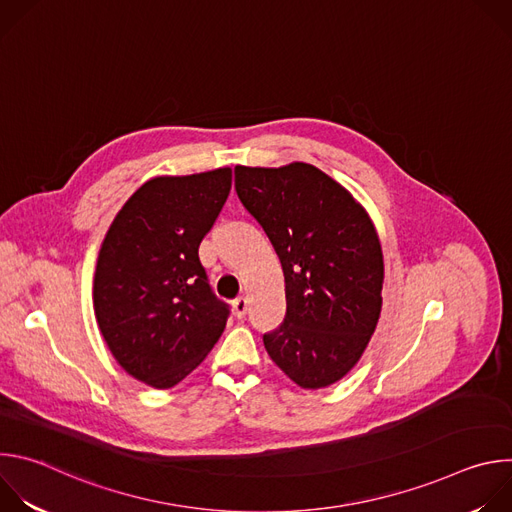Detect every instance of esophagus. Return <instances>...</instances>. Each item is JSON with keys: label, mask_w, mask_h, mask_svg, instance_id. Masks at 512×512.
Segmentation results:
<instances>
[{"label": "esophagus", "mask_w": 512, "mask_h": 512, "mask_svg": "<svg viewBox=\"0 0 512 512\" xmlns=\"http://www.w3.org/2000/svg\"><path fill=\"white\" fill-rule=\"evenodd\" d=\"M233 312H235L237 318H243L247 314V300L245 298H237L233 302Z\"/></svg>", "instance_id": "obj_1"}]
</instances>
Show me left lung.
I'll list each match as a JSON object with an SVG mask.
<instances>
[{
  "label": "left lung",
  "mask_w": 512,
  "mask_h": 512,
  "mask_svg": "<svg viewBox=\"0 0 512 512\" xmlns=\"http://www.w3.org/2000/svg\"><path fill=\"white\" fill-rule=\"evenodd\" d=\"M235 190L269 237L285 279V318L263 344L302 389L346 377L379 324L385 263L364 206L312 164L235 168Z\"/></svg>",
  "instance_id": "1"
}]
</instances>
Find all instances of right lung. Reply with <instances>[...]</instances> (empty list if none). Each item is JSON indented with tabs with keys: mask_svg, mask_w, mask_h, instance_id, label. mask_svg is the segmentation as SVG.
Listing matches in <instances>:
<instances>
[{
	"mask_svg": "<svg viewBox=\"0 0 512 512\" xmlns=\"http://www.w3.org/2000/svg\"><path fill=\"white\" fill-rule=\"evenodd\" d=\"M231 180V168L152 178L101 243L93 279L99 330L121 369L154 389L188 377L227 326L229 308L212 296L198 247Z\"/></svg>",
	"mask_w": 512,
	"mask_h": 512,
	"instance_id": "1",
	"label": "right lung"
}]
</instances>
